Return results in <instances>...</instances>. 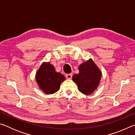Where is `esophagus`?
<instances>
[{"label": "esophagus", "mask_w": 135, "mask_h": 135, "mask_svg": "<svg viewBox=\"0 0 135 135\" xmlns=\"http://www.w3.org/2000/svg\"><path fill=\"white\" fill-rule=\"evenodd\" d=\"M66 78L67 79H71L72 78V74H67L66 75Z\"/></svg>", "instance_id": "obj_1"}]
</instances>
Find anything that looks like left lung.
<instances>
[{
    "instance_id": "8db88e82",
    "label": "left lung",
    "mask_w": 135,
    "mask_h": 135,
    "mask_svg": "<svg viewBox=\"0 0 135 135\" xmlns=\"http://www.w3.org/2000/svg\"><path fill=\"white\" fill-rule=\"evenodd\" d=\"M79 70V73L73 76V80L77 84L80 92L90 95L99 86L102 73L92 59L82 63Z\"/></svg>"
}]
</instances>
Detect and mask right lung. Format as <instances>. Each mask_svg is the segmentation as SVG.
<instances>
[{"label":"right lung","instance_id":"add662e5","mask_svg":"<svg viewBox=\"0 0 135 135\" xmlns=\"http://www.w3.org/2000/svg\"><path fill=\"white\" fill-rule=\"evenodd\" d=\"M36 80L41 90L46 94H53L59 89L65 77L57 73L49 62H43L36 73Z\"/></svg>","mask_w":135,"mask_h":135}]
</instances>
